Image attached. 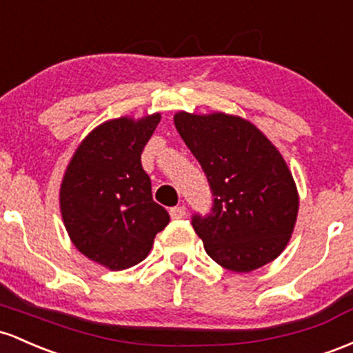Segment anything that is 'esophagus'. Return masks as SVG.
<instances>
[{
    "label": "esophagus",
    "mask_w": 353,
    "mask_h": 353,
    "mask_svg": "<svg viewBox=\"0 0 353 353\" xmlns=\"http://www.w3.org/2000/svg\"><path fill=\"white\" fill-rule=\"evenodd\" d=\"M185 215H187V210H185V207H181V205H178V207L170 208V216H172L173 220L183 219Z\"/></svg>",
    "instance_id": "obj_1"
}]
</instances>
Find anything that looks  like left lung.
I'll list each match as a JSON object with an SVG mask.
<instances>
[{
    "label": "left lung",
    "instance_id": "8db88e82",
    "mask_svg": "<svg viewBox=\"0 0 353 353\" xmlns=\"http://www.w3.org/2000/svg\"><path fill=\"white\" fill-rule=\"evenodd\" d=\"M173 121L213 195L212 212L192 219L205 250L232 272L270 263L287 247L299 213V192L283 157L240 117L180 112Z\"/></svg>",
    "mask_w": 353,
    "mask_h": 353
}]
</instances>
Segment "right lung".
<instances>
[{
    "mask_svg": "<svg viewBox=\"0 0 353 353\" xmlns=\"http://www.w3.org/2000/svg\"><path fill=\"white\" fill-rule=\"evenodd\" d=\"M160 118L121 117L97 126L63 176L59 208L66 232L83 255L110 270L145 260L170 221L168 212L153 201L152 181L141 166V152Z\"/></svg>",
    "mask_w": 353,
    "mask_h": 353,
    "instance_id": "right-lung-1",
    "label": "right lung"
}]
</instances>
